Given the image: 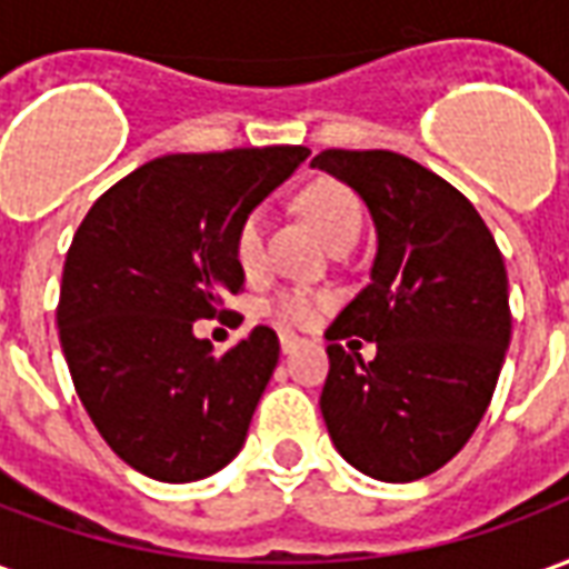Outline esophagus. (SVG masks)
I'll use <instances>...</instances> for the list:
<instances>
[{
	"instance_id": "1",
	"label": "esophagus",
	"mask_w": 569,
	"mask_h": 569,
	"mask_svg": "<svg viewBox=\"0 0 569 569\" xmlns=\"http://www.w3.org/2000/svg\"><path fill=\"white\" fill-rule=\"evenodd\" d=\"M298 345H301V338H298V335L280 332V350H283V353H296Z\"/></svg>"
}]
</instances>
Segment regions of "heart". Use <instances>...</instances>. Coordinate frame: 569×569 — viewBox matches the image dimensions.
<instances>
[{"mask_svg":"<svg viewBox=\"0 0 569 569\" xmlns=\"http://www.w3.org/2000/svg\"><path fill=\"white\" fill-rule=\"evenodd\" d=\"M298 210L329 249L357 243L362 231V203L338 179H313L298 191ZM234 259L243 273H256L264 261V212H247L234 231ZM271 313L286 326H308L317 313V296L308 289H289L273 298Z\"/></svg>","mask_w":569,"mask_h":569,"instance_id":"b5f03b06","label":"heart"}]
</instances>
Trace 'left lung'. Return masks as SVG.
Listing matches in <instances>:
<instances>
[{
  "mask_svg": "<svg viewBox=\"0 0 569 569\" xmlns=\"http://www.w3.org/2000/svg\"><path fill=\"white\" fill-rule=\"evenodd\" d=\"M310 167L369 207L371 283L329 326L320 408L347 463L415 481L463 448L485 418L509 350L506 264L476 207L396 151H320ZM375 340L366 363L356 338Z\"/></svg>",
  "mask_w": 569,
  "mask_h": 569,
  "instance_id": "8db88e82",
  "label": "left lung"
}]
</instances>
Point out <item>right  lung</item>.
I'll use <instances>...</instances> for the list:
<instances>
[{"mask_svg":"<svg viewBox=\"0 0 569 569\" xmlns=\"http://www.w3.org/2000/svg\"><path fill=\"white\" fill-rule=\"evenodd\" d=\"M308 154L305 146L163 154L109 188L72 237L60 347L93 427L142 476L198 481L243 448L280 341L256 326L216 357L194 322L243 289L237 224Z\"/></svg>","mask_w":569,"mask_h":569,"instance_id":"1","label":"right lung"}]
</instances>
